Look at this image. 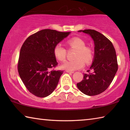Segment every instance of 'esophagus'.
Here are the masks:
<instances>
[{
	"label": "esophagus",
	"mask_w": 130,
	"mask_h": 130,
	"mask_svg": "<svg viewBox=\"0 0 130 130\" xmlns=\"http://www.w3.org/2000/svg\"><path fill=\"white\" fill-rule=\"evenodd\" d=\"M65 72H67V73H74V72H73V71H70V70H66Z\"/></svg>",
	"instance_id": "esophagus-1"
}]
</instances>
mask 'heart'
Masks as SVG:
<instances>
[{
	"instance_id": "obj_1",
	"label": "heart",
	"mask_w": 130,
	"mask_h": 130,
	"mask_svg": "<svg viewBox=\"0 0 130 130\" xmlns=\"http://www.w3.org/2000/svg\"><path fill=\"white\" fill-rule=\"evenodd\" d=\"M68 46L77 50L74 54V59L72 61H66L62 63V68L66 70L73 71L82 68L86 64H89L93 61L94 53L92 48L86 46V43L82 39L74 37L67 41ZM54 54L57 60L63 61L67 57V49L60 43H58L54 47Z\"/></svg>"
}]
</instances>
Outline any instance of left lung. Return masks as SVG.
I'll return each mask as SVG.
<instances>
[{
	"instance_id": "left-lung-1",
	"label": "left lung",
	"mask_w": 130,
	"mask_h": 130,
	"mask_svg": "<svg viewBox=\"0 0 130 130\" xmlns=\"http://www.w3.org/2000/svg\"><path fill=\"white\" fill-rule=\"evenodd\" d=\"M91 36L94 42V56L88 73L84 74L77 86L81 92L88 96H95L105 91L111 84L118 69L116 51L112 43L96 30H80ZM92 70V72H91Z\"/></svg>"
}]
</instances>
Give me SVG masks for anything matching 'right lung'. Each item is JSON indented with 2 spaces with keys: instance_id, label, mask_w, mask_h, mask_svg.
Returning <instances> with one entry per match:
<instances>
[{
  "instance_id": "1",
  "label": "right lung",
  "mask_w": 130,
  "mask_h": 130,
  "mask_svg": "<svg viewBox=\"0 0 130 130\" xmlns=\"http://www.w3.org/2000/svg\"><path fill=\"white\" fill-rule=\"evenodd\" d=\"M69 33L44 29L31 35L23 43L18 70L26 88L34 96L45 98L56 88L63 71L54 70L58 62L54 47Z\"/></svg>"
}]
</instances>
